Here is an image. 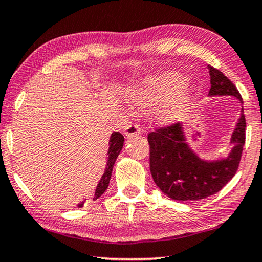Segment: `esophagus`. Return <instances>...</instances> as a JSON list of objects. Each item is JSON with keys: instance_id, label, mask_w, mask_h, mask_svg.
I'll list each match as a JSON object with an SVG mask.
<instances>
[{"instance_id": "obj_1", "label": "esophagus", "mask_w": 262, "mask_h": 262, "mask_svg": "<svg viewBox=\"0 0 262 262\" xmlns=\"http://www.w3.org/2000/svg\"><path fill=\"white\" fill-rule=\"evenodd\" d=\"M123 133H124V135H126L127 139H132L141 133V128H140L139 124H128V126L124 128Z\"/></svg>"}]
</instances>
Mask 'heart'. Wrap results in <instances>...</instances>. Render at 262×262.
Returning a JSON list of instances; mask_svg holds the SVG:
<instances>
[{
    "label": "heart",
    "instance_id": "obj_1",
    "mask_svg": "<svg viewBox=\"0 0 262 262\" xmlns=\"http://www.w3.org/2000/svg\"><path fill=\"white\" fill-rule=\"evenodd\" d=\"M191 98L192 95L185 85V78L176 71L161 73L127 91V99L133 104L141 108L152 105L150 116L160 123L179 120Z\"/></svg>",
    "mask_w": 262,
    "mask_h": 262
}]
</instances>
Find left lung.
<instances>
[{"instance_id": "left-lung-1", "label": "left lung", "mask_w": 262, "mask_h": 262, "mask_svg": "<svg viewBox=\"0 0 262 262\" xmlns=\"http://www.w3.org/2000/svg\"><path fill=\"white\" fill-rule=\"evenodd\" d=\"M210 75L209 97L231 96L243 105L236 86L220 70L208 65ZM246 119L241 115L230 136L233 143L227 157L202 159L191 148L184 126L161 128L148 134L149 166L154 183L163 193L174 201H200L219 192L231 180L240 164L246 139Z\"/></svg>"}]
</instances>
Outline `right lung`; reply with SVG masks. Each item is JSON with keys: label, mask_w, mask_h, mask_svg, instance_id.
<instances>
[{"label": "right lung", "mask_w": 262, "mask_h": 262, "mask_svg": "<svg viewBox=\"0 0 262 262\" xmlns=\"http://www.w3.org/2000/svg\"><path fill=\"white\" fill-rule=\"evenodd\" d=\"M123 142H124V138L123 135L119 132H114L112 133L109 139V149H108V160H106V165H105V169L103 176L99 179V182L96 186L95 192H94V201L97 200L98 197H101L104 191L108 189L109 186V182L110 178H112V172H113V167L115 165V161L119 157V154L121 152L123 147ZM84 205V201L82 203L78 204V208H82Z\"/></svg>", "instance_id": "right-lung-1"}]
</instances>
